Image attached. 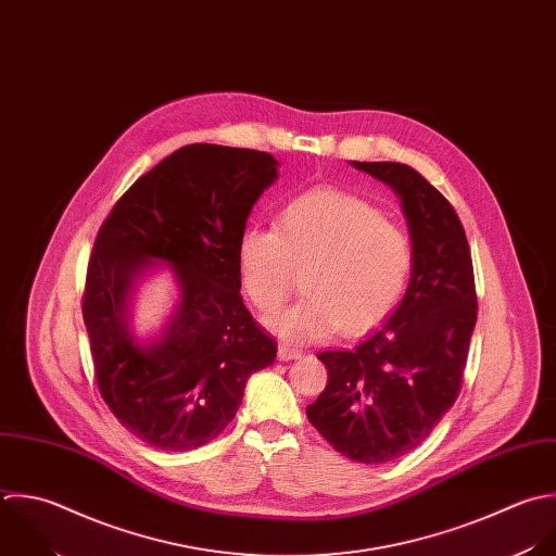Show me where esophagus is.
<instances>
[{"mask_svg": "<svg viewBox=\"0 0 556 556\" xmlns=\"http://www.w3.org/2000/svg\"><path fill=\"white\" fill-rule=\"evenodd\" d=\"M303 353L299 351V349H294V346H288V344H281L279 349H277V357L281 359V362H290V359H299Z\"/></svg>", "mask_w": 556, "mask_h": 556, "instance_id": "esophagus-1", "label": "esophagus"}]
</instances>
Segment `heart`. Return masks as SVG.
I'll return each instance as SVG.
<instances>
[{"mask_svg":"<svg viewBox=\"0 0 556 556\" xmlns=\"http://www.w3.org/2000/svg\"><path fill=\"white\" fill-rule=\"evenodd\" d=\"M236 260L247 296L264 312L283 303L305 268L307 294L266 327L288 342H318L340 329L362 333L392 312L412 270V244L366 201L309 190L277 212L275 229H242Z\"/></svg>","mask_w":556,"mask_h":556,"instance_id":"obj_1","label":"heart"}]
</instances>
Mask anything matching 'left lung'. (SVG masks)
<instances>
[{"label": "left lung", "instance_id": "1", "mask_svg": "<svg viewBox=\"0 0 556 556\" xmlns=\"http://www.w3.org/2000/svg\"><path fill=\"white\" fill-rule=\"evenodd\" d=\"M353 166L399 194L412 279L401 305L357 349L318 355L329 381L307 418L344 457L388 464L420 446L459 396L477 325L475 270L455 207L418 170Z\"/></svg>", "mask_w": 556, "mask_h": 556}]
</instances>
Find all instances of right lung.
Listing matches in <instances>:
<instances>
[{"label":"right lung","instance_id":"right-lung-1","mask_svg":"<svg viewBox=\"0 0 556 556\" xmlns=\"http://www.w3.org/2000/svg\"><path fill=\"white\" fill-rule=\"evenodd\" d=\"M277 166L264 151L181 147L136 179L97 233L81 301L97 386L118 422L153 448L212 442L233 420L249 377L277 357L242 303L236 260ZM157 267L169 268L180 299L163 331L140 341L130 299Z\"/></svg>","mask_w":556,"mask_h":556}]
</instances>
